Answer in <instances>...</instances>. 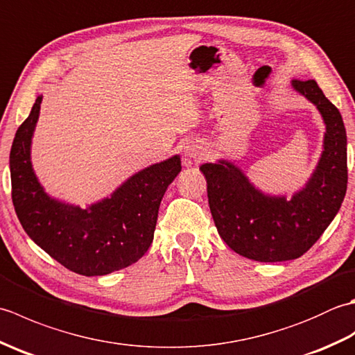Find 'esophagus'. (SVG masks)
Returning <instances> with one entry per match:
<instances>
[{"mask_svg": "<svg viewBox=\"0 0 355 355\" xmlns=\"http://www.w3.org/2000/svg\"><path fill=\"white\" fill-rule=\"evenodd\" d=\"M200 150L197 149V148H193V146H186L184 148V157H187V158H191V160H197V158L200 157Z\"/></svg>", "mask_w": 355, "mask_h": 355, "instance_id": "obj_1", "label": "esophagus"}]
</instances>
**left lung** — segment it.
<instances>
[{"label":"left lung","mask_w":355,"mask_h":355,"mask_svg":"<svg viewBox=\"0 0 355 355\" xmlns=\"http://www.w3.org/2000/svg\"><path fill=\"white\" fill-rule=\"evenodd\" d=\"M325 123L323 150L311 177L291 198L258 189L229 160L205 163L207 198L220 236L233 252L259 262L296 259L327 230L340 209L346 184V130L342 114L315 80H291Z\"/></svg>","instance_id":"8db88e82"}]
</instances>
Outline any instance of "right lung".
Returning <instances> with one entry per match:
<instances>
[{
    "label": "right lung",
    "mask_w": 355,
    "mask_h": 355,
    "mask_svg": "<svg viewBox=\"0 0 355 355\" xmlns=\"http://www.w3.org/2000/svg\"><path fill=\"white\" fill-rule=\"evenodd\" d=\"M42 96L18 128L10 149L12 201L27 235L74 273L103 276L130 267L153 244L158 207L182 171L180 155L135 172L87 209L51 198L32 166V139Z\"/></svg>",
    "instance_id": "obj_1"
}]
</instances>
